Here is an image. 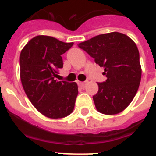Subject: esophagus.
I'll list each match as a JSON object with an SVG mask.
<instances>
[{
	"mask_svg": "<svg viewBox=\"0 0 156 156\" xmlns=\"http://www.w3.org/2000/svg\"><path fill=\"white\" fill-rule=\"evenodd\" d=\"M78 85L81 87H85V85H86V82L85 81H79L78 82Z\"/></svg>",
	"mask_w": 156,
	"mask_h": 156,
	"instance_id": "34e87169",
	"label": "esophagus"
}]
</instances>
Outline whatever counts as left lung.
Segmentation results:
<instances>
[{
  "mask_svg": "<svg viewBox=\"0 0 156 156\" xmlns=\"http://www.w3.org/2000/svg\"><path fill=\"white\" fill-rule=\"evenodd\" d=\"M100 67L107 80L98 83L93 96L97 111L104 115L122 112L133 101L140 86L141 67L139 50L128 35L118 32L103 34L78 44Z\"/></svg>",
  "mask_w": 156,
  "mask_h": 156,
  "instance_id": "obj_1",
  "label": "left lung"
}]
</instances>
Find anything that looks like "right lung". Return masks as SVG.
<instances>
[{"label":"right lung","mask_w":156,"mask_h":156,"mask_svg":"<svg viewBox=\"0 0 156 156\" xmlns=\"http://www.w3.org/2000/svg\"><path fill=\"white\" fill-rule=\"evenodd\" d=\"M74 45L48 35H37L22 48L20 75L23 89L34 107L43 115L59 119L75 108L78 94L76 82L57 81L63 67L62 55Z\"/></svg>","instance_id":"1"}]
</instances>
